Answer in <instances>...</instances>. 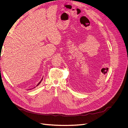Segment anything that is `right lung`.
Here are the masks:
<instances>
[{"mask_svg":"<svg viewBox=\"0 0 128 128\" xmlns=\"http://www.w3.org/2000/svg\"><path fill=\"white\" fill-rule=\"evenodd\" d=\"M42 78H43V77H42ZM42 80H40V82H39V83H38V84H37V86H38V85H39V84H40V83H41V82H42ZM34 88H35V87H34Z\"/></svg>","mask_w":128,"mask_h":128,"instance_id":"obj_1","label":"right lung"}]
</instances>
